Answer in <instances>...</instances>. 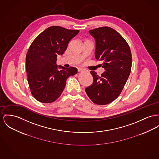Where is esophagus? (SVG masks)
Here are the masks:
<instances>
[{"label": "esophagus", "mask_w": 159, "mask_h": 159, "mask_svg": "<svg viewBox=\"0 0 159 159\" xmlns=\"http://www.w3.org/2000/svg\"><path fill=\"white\" fill-rule=\"evenodd\" d=\"M83 68H80V67H79V68H78V72H82V71H83Z\"/></svg>", "instance_id": "obj_1"}]
</instances>
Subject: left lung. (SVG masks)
<instances>
[{
	"instance_id": "8db88e82",
	"label": "left lung",
	"mask_w": 159,
	"mask_h": 159,
	"mask_svg": "<svg viewBox=\"0 0 159 159\" xmlns=\"http://www.w3.org/2000/svg\"><path fill=\"white\" fill-rule=\"evenodd\" d=\"M96 42L95 57L102 61L105 72L100 76L91 71L93 81L85 88L89 98L98 105H106L120 94L131 72L132 56L125 40L110 27H101L89 31Z\"/></svg>"
}]
</instances>
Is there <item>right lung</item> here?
<instances>
[{
    "label": "right lung",
    "instance_id": "right-lung-1",
    "mask_svg": "<svg viewBox=\"0 0 159 159\" xmlns=\"http://www.w3.org/2000/svg\"><path fill=\"white\" fill-rule=\"evenodd\" d=\"M79 32L52 26L40 34L31 44L26 57V69L31 93L39 102L51 103L57 99L67 78L77 73L74 67L58 66L57 57L63 54Z\"/></svg>",
    "mask_w": 159,
    "mask_h": 159
}]
</instances>
